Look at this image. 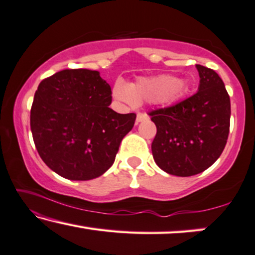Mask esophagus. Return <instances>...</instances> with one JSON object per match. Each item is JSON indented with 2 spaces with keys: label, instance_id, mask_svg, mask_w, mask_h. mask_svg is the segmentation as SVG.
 Returning <instances> with one entry per match:
<instances>
[{
  "label": "esophagus",
  "instance_id": "34e87169",
  "mask_svg": "<svg viewBox=\"0 0 255 255\" xmlns=\"http://www.w3.org/2000/svg\"><path fill=\"white\" fill-rule=\"evenodd\" d=\"M148 119H149V116L146 113H137V116H136V124H139L142 123V121L148 120Z\"/></svg>",
  "mask_w": 255,
  "mask_h": 255
}]
</instances>
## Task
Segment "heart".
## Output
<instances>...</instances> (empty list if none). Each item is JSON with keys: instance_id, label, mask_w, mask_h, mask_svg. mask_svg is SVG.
Instances as JSON below:
<instances>
[{"instance_id": "obj_1", "label": "heart", "mask_w": 255, "mask_h": 255, "mask_svg": "<svg viewBox=\"0 0 255 255\" xmlns=\"http://www.w3.org/2000/svg\"><path fill=\"white\" fill-rule=\"evenodd\" d=\"M185 90L186 85L180 78L172 75H158L139 77L131 84L117 82L113 88V95L129 106H136L138 103H156L168 106L177 103Z\"/></svg>"}]
</instances>
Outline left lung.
<instances>
[{"mask_svg": "<svg viewBox=\"0 0 255 255\" xmlns=\"http://www.w3.org/2000/svg\"><path fill=\"white\" fill-rule=\"evenodd\" d=\"M198 92L166 109L149 113L157 127L151 150L168 174L191 177L210 167L227 144L230 97L216 71L196 64Z\"/></svg>", "mask_w": 255, "mask_h": 255, "instance_id": "left-lung-1", "label": "left lung"}]
</instances>
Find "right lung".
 <instances>
[{
  "label": "right lung",
  "mask_w": 255,
  "mask_h": 255,
  "mask_svg": "<svg viewBox=\"0 0 255 255\" xmlns=\"http://www.w3.org/2000/svg\"><path fill=\"white\" fill-rule=\"evenodd\" d=\"M111 87L99 71L64 69L39 84L31 131L39 156L69 180H91L112 166L136 114L110 109Z\"/></svg>",
  "instance_id": "right-lung-1"
}]
</instances>
